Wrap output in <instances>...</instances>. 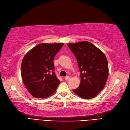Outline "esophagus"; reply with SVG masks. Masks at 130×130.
I'll list each match as a JSON object with an SVG mask.
<instances>
[{"instance_id":"obj_1","label":"esophagus","mask_w":130,"mask_h":130,"mask_svg":"<svg viewBox=\"0 0 130 130\" xmlns=\"http://www.w3.org/2000/svg\"><path fill=\"white\" fill-rule=\"evenodd\" d=\"M65 79L66 80H69L70 79V76H66V77H65Z\"/></svg>"}]
</instances>
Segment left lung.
<instances>
[{"mask_svg": "<svg viewBox=\"0 0 130 130\" xmlns=\"http://www.w3.org/2000/svg\"><path fill=\"white\" fill-rule=\"evenodd\" d=\"M67 45L76 57L81 78L79 87L73 91L82 99H93L105 87L107 80V58L100 49L87 41L68 43Z\"/></svg>", "mask_w": 130, "mask_h": 130, "instance_id": "left-lung-1", "label": "left lung"}]
</instances>
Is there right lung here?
<instances>
[{"label": "right lung", "mask_w": 130, "mask_h": 130, "mask_svg": "<svg viewBox=\"0 0 130 130\" xmlns=\"http://www.w3.org/2000/svg\"><path fill=\"white\" fill-rule=\"evenodd\" d=\"M63 43H41L24 56L21 65L22 80L34 97L44 99L55 92L60 80L54 73L53 59Z\"/></svg>", "instance_id": "obj_1"}]
</instances>
